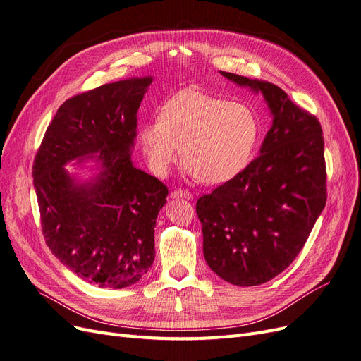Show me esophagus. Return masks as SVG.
I'll list each match as a JSON object with an SVG mask.
<instances>
[{"instance_id":"1","label":"esophagus","mask_w":361,"mask_h":361,"mask_svg":"<svg viewBox=\"0 0 361 361\" xmlns=\"http://www.w3.org/2000/svg\"><path fill=\"white\" fill-rule=\"evenodd\" d=\"M171 196H172V197H184V200H192V197H193V195H192L189 190H185V189L173 190V192L171 193Z\"/></svg>"}]
</instances>
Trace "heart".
I'll use <instances>...</instances> for the list:
<instances>
[{
  "label": "heart",
  "instance_id": "b5f03b06",
  "mask_svg": "<svg viewBox=\"0 0 361 361\" xmlns=\"http://www.w3.org/2000/svg\"><path fill=\"white\" fill-rule=\"evenodd\" d=\"M259 121L246 103L229 102L192 88L164 103L159 120L139 129L149 169L165 176L180 156L196 180L224 183L244 169L257 148Z\"/></svg>",
  "mask_w": 361,
  "mask_h": 361
}]
</instances>
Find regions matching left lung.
I'll return each instance as SVG.
<instances>
[{
	"label": "left lung",
	"instance_id": "8db88e82",
	"mask_svg": "<svg viewBox=\"0 0 361 361\" xmlns=\"http://www.w3.org/2000/svg\"><path fill=\"white\" fill-rule=\"evenodd\" d=\"M261 92L273 115L259 156L201 196L204 257L224 281L255 286L293 264L327 201L322 129L315 115L265 80L220 72Z\"/></svg>",
	"mask_w": 361,
	"mask_h": 361
}]
</instances>
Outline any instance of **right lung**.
<instances>
[{
    "mask_svg": "<svg viewBox=\"0 0 361 361\" xmlns=\"http://www.w3.org/2000/svg\"><path fill=\"white\" fill-rule=\"evenodd\" d=\"M153 78L104 84L66 100L32 165L46 244L88 283L121 289L154 261V226L168 188L133 166L136 114ZM94 159L98 176L79 183L63 168Z\"/></svg>",
    "mask_w": 361,
    "mask_h": 361,
    "instance_id": "obj_1",
    "label": "right lung"
}]
</instances>
